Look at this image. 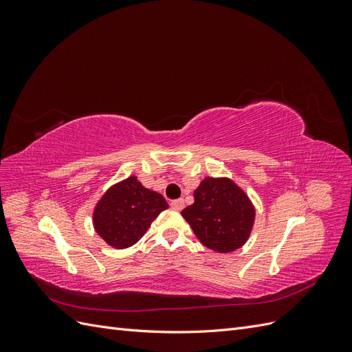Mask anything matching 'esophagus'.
Segmentation results:
<instances>
[{
    "label": "esophagus",
    "mask_w": 352,
    "mask_h": 352,
    "mask_svg": "<svg viewBox=\"0 0 352 352\" xmlns=\"http://www.w3.org/2000/svg\"><path fill=\"white\" fill-rule=\"evenodd\" d=\"M170 206H172V208L180 211V210L184 208V206H185V201H184L182 198H180V199H175V201L170 202Z\"/></svg>",
    "instance_id": "1"
}]
</instances>
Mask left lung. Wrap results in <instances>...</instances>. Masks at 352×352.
Returning a JSON list of instances; mask_svg holds the SVG:
<instances>
[{"mask_svg": "<svg viewBox=\"0 0 352 352\" xmlns=\"http://www.w3.org/2000/svg\"><path fill=\"white\" fill-rule=\"evenodd\" d=\"M182 216L207 248L230 252L247 242L255 211L248 197L229 179L207 177Z\"/></svg>", "mask_w": 352, "mask_h": 352, "instance_id": "obj_1", "label": "left lung"}]
</instances>
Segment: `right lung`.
Instances as JSON below:
<instances>
[{"mask_svg": "<svg viewBox=\"0 0 352 352\" xmlns=\"http://www.w3.org/2000/svg\"><path fill=\"white\" fill-rule=\"evenodd\" d=\"M167 207L163 195L144 188L132 176L101 198L94 212V225L105 242L122 250L140 241Z\"/></svg>", "mask_w": 352, "mask_h": 352, "instance_id": "1", "label": "right lung"}]
</instances>
